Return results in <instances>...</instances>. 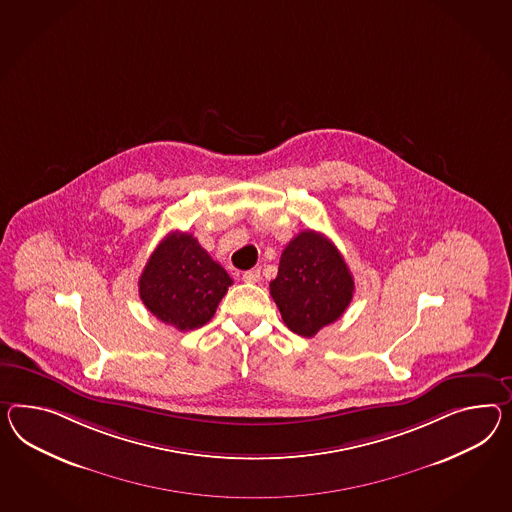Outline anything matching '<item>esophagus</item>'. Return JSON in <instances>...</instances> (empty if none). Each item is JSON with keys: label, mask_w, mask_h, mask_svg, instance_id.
<instances>
[{"label": "esophagus", "mask_w": 512, "mask_h": 512, "mask_svg": "<svg viewBox=\"0 0 512 512\" xmlns=\"http://www.w3.org/2000/svg\"><path fill=\"white\" fill-rule=\"evenodd\" d=\"M241 278H243V282H247V284H256V282H260V269L245 271Z\"/></svg>", "instance_id": "1"}]
</instances>
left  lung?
<instances>
[{
  "mask_svg": "<svg viewBox=\"0 0 512 512\" xmlns=\"http://www.w3.org/2000/svg\"><path fill=\"white\" fill-rule=\"evenodd\" d=\"M269 289L289 330L312 338L347 310L354 280L334 243L314 230H304L282 252Z\"/></svg>",
  "mask_w": 512,
  "mask_h": 512,
  "instance_id": "8db88e82",
  "label": "left lung"
}]
</instances>
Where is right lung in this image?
<instances>
[{
	"label": "right lung",
	"instance_id": "right-lung-1",
	"mask_svg": "<svg viewBox=\"0 0 512 512\" xmlns=\"http://www.w3.org/2000/svg\"><path fill=\"white\" fill-rule=\"evenodd\" d=\"M230 286L232 278L195 237L172 232L148 258L139 295L159 321L187 332L210 321Z\"/></svg>",
	"mask_w": 512,
	"mask_h": 512
}]
</instances>
